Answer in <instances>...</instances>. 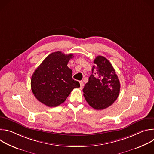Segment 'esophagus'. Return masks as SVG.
Returning <instances> with one entry per match:
<instances>
[{
  "instance_id": "34e87169",
  "label": "esophagus",
  "mask_w": 154,
  "mask_h": 154,
  "mask_svg": "<svg viewBox=\"0 0 154 154\" xmlns=\"http://www.w3.org/2000/svg\"><path fill=\"white\" fill-rule=\"evenodd\" d=\"M80 89H82L83 88V82L82 81H80Z\"/></svg>"
}]
</instances>
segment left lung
<instances>
[{
    "label": "left lung",
    "mask_w": 154,
    "mask_h": 154,
    "mask_svg": "<svg viewBox=\"0 0 154 154\" xmlns=\"http://www.w3.org/2000/svg\"><path fill=\"white\" fill-rule=\"evenodd\" d=\"M92 74L83 89L88 104L96 109H103L117 99L120 82L113 66L106 58L97 56L94 60Z\"/></svg>",
    "instance_id": "1"
}]
</instances>
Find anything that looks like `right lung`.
<instances>
[{
	"mask_svg": "<svg viewBox=\"0 0 154 154\" xmlns=\"http://www.w3.org/2000/svg\"><path fill=\"white\" fill-rule=\"evenodd\" d=\"M73 54L55 52L49 55L33 74L31 88L42 103L55 107L63 103L73 89L80 87L72 79V71L68 63Z\"/></svg>",
	"mask_w": 154,
	"mask_h": 154,
	"instance_id": "1",
	"label": "right lung"
}]
</instances>
